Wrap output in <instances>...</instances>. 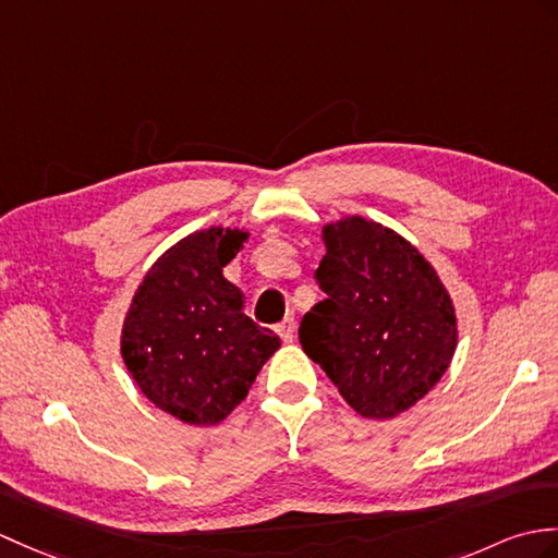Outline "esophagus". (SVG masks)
Here are the masks:
<instances>
[{
  "label": "esophagus",
  "mask_w": 558,
  "mask_h": 558,
  "mask_svg": "<svg viewBox=\"0 0 558 558\" xmlns=\"http://www.w3.org/2000/svg\"><path fill=\"white\" fill-rule=\"evenodd\" d=\"M294 328H296L294 316H288V318H284V320L280 323V326H278L280 340H282V342H292V340H294Z\"/></svg>",
  "instance_id": "esophagus-1"
}]
</instances>
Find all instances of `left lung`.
Here are the masks:
<instances>
[{
	"label": "left lung",
	"instance_id": "8db88e82",
	"mask_svg": "<svg viewBox=\"0 0 558 558\" xmlns=\"http://www.w3.org/2000/svg\"><path fill=\"white\" fill-rule=\"evenodd\" d=\"M326 292L302 318L300 342L364 418L411 409L457 352V311L430 262L395 230L364 216L323 226Z\"/></svg>",
	"mask_w": 558,
	"mask_h": 558
}]
</instances>
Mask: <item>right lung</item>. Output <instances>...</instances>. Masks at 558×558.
<instances>
[{"label": "right lung", "mask_w": 558, "mask_h": 558, "mask_svg": "<svg viewBox=\"0 0 558 558\" xmlns=\"http://www.w3.org/2000/svg\"><path fill=\"white\" fill-rule=\"evenodd\" d=\"M206 228L166 250L142 278L121 332L125 368L154 407L190 425H216L247 397L280 338L242 314L223 268L247 242Z\"/></svg>", "instance_id": "add662e5"}]
</instances>
